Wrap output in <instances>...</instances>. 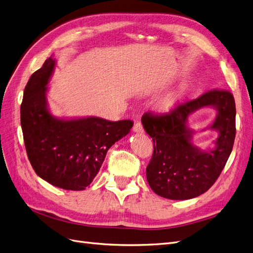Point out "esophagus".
Masks as SVG:
<instances>
[{
	"label": "esophagus",
	"mask_w": 253,
	"mask_h": 253,
	"mask_svg": "<svg viewBox=\"0 0 253 253\" xmlns=\"http://www.w3.org/2000/svg\"><path fill=\"white\" fill-rule=\"evenodd\" d=\"M133 131L135 133H143V127H142V125L140 124V122H136L133 126Z\"/></svg>",
	"instance_id": "1"
}]
</instances>
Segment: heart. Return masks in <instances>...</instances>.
Instances as JSON below:
<instances>
[{
	"label": "heart",
	"mask_w": 253,
	"mask_h": 253,
	"mask_svg": "<svg viewBox=\"0 0 253 253\" xmlns=\"http://www.w3.org/2000/svg\"><path fill=\"white\" fill-rule=\"evenodd\" d=\"M183 94H185V88L183 87H180L178 88L176 91H174L173 94H171L169 97H168L166 100H165V103H164V106L165 109H171L172 106L177 102L179 99L183 96Z\"/></svg>",
	"instance_id": "1"
}]
</instances>
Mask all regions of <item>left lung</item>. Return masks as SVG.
<instances>
[{"mask_svg": "<svg viewBox=\"0 0 253 253\" xmlns=\"http://www.w3.org/2000/svg\"><path fill=\"white\" fill-rule=\"evenodd\" d=\"M213 107L217 117L211 128L219 132L214 148L202 150L192 142L195 131L186 124L197 109ZM235 102L228 90L212 89L176 106L169 114L145 113L144 131L154 142L147 167V180L159 196L174 201L191 200L208 191L218 178L231 154L235 138Z\"/></svg>", "mask_w": 253, "mask_h": 253, "instance_id": "8db88e82", "label": "left lung"}]
</instances>
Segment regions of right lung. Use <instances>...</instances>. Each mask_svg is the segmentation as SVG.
Returning <instances> with one entry per match:
<instances>
[{"label": "right lung", "instance_id": "right-lung-1", "mask_svg": "<svg viewBox=\"0 0 253 253\" xmlns=\"http://www.w3.org/2000/svg\"><path fill=\"white\" fill-rule=\"evenodd\" d=\"M55 66L50 56L26 84L21 104L23 137L39 177L61 189L80 191L90 185L109 149L129 133L134 122L53 116L46 95Z\"/></svg>", "mask_w": 253, "mask_h": 253}]
</instances>
